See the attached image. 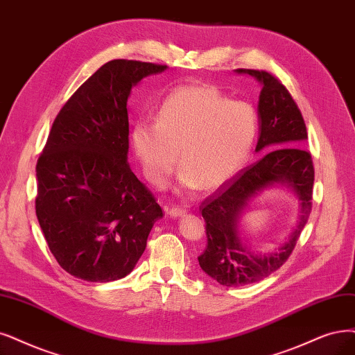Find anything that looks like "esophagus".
Returning <instances> with one entry per match:
<instances>
[{"instance_id":"1","label":"esophagus","mask_w":355,"mask_h":355,"mask_svg":"<svg viewBox=\"0 0 355 355\" xmlns=\"http://www.w3.org/2000/svg\"><path fill=\"white\" fill-rule=\"evenodd\" d=\"M166 215L169 218H180V216L186 215V211H184V209H181V207H173V209H168Z\"/></svg>"}]
</instances>
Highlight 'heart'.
Here are the masks:
<instances>
[{"label": "heart", "mask_w": 355, "mask_h": 355, "mask_svg": "<svg viewBox=\"0 0 355 355\" xmlns=\"http://www.w3.org/2000/svg\"><path fill=\"white\" fill-rule=\"evenodd\" d=\"M257 127L250 103L228 101L211 85L189 83L164 99L155 123L139 121L131 127L130 144L150 184H166L178 152L177 190L209 191L244 165Z\"/></svg>", "instance_id": "heart-1"}]
</instances>
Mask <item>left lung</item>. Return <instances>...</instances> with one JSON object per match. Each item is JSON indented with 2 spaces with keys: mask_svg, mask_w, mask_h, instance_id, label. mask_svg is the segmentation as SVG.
<instances>
[{
  "mask_svg": "<svg viewBox=\"0 0 355 355\" xmlns=\"http://www.w3.org/2000/svg\"><path fill=\"white\" fill-rule=\"evenodd\" d=\"M235 73L252 76L261 86L254 152L263 155L200 205L207 245L198 257L199 265L206 275L225 286L259 282L285 263L309 220L314 181L311 155L304 149L306 124L290 92L268 71L239 69ZM278 185L288 188L299 199L297 225L275 251L252 252L241 237V218L256 195Z\"/></svg>",
  "mask_w": 355,
  "mask_h": 355,
  "instance_id": "8db88e82",
  "label": "left lung"
}]
</instances>
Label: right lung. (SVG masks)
Listing matches in <instances>:
<instances>
[{
    "label": "right lung",
    "instance_id": "1",
    "mask_svg": "<svg viewBox=\"0 0 355 355\" xmlns=\"http://www.w3.org/2000/svg\"><path fill=\"white\" fill-rule=\"evenodd\" d=\"M166 65L112 60L92 74L52 124L36 165V216L51 253L87 282L135 269L162 209L128 165L127 101Z\"/></svg>",
    "mask_w": 355,
    "mask_h": 355
}]
</instances>
